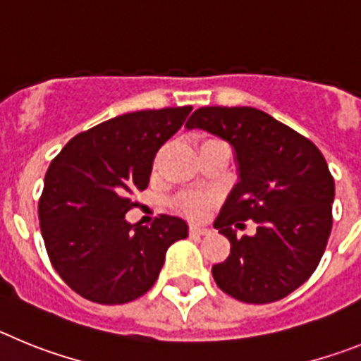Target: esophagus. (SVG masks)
Wrapping results in <instances>:
<instances>
[{"label": "esophagus", "mask_w": 361, "mask_h": 361, "mask_svg": "<svg viewBox=\"0 0 361 361\" xmlns=\"http://www.w3.org/2000/svg\"><path fill=\"white\" fill-rule=\"evenodd\" d=\"M209 233H212V229L204 228V226H190V235H209Z\"/></svg>", "instance_id": "obj_1"}]
</instances>
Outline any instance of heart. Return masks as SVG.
I'll return each mask as SVG.
<instances>
[{"mask_svg":"<svg viewBox=\"0 0 361 361\" xmlns=\"http://www.w3.org/2000/svg\"><path fill=\"white\" fill-rule=\"evenodd\" d=\"M213 204H215V197L209 193H183L175 197L171 208L188 219L199 220L212 212Z\"/></svg>","mask_w":361,"mask_h":361,"instance_id":"heart-1","label":"heart"}]
</instances>
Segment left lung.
<instances>
[{"mask_svg":"<svg viewBox=\"0 0 361 361\" xmlns=\"http://www.w3.org/2000/svg\"><path fill=\"white\" fill-rule=\"evenodd\" d=\"M188 130L224 139L235 152L238 183L215 220L231 244L212 267L216 286L245 304H269L314 273L333 228L334 180L320 149L304 135L250 106H204ZM255 219L253 238L236 237Z\"/></svg>","mask_w":361,"mask_h":361,"instance_id":"1","label":"left lung"}]
</instances>
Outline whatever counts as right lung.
I'll use <instances>...</instances> for the list:
<instances>
[{
  "instance_id": "obj_1",
  "label": "right lung",
  "mask_w": 361,
  "mask_h": 361,
  "mask_svg": "<svg viewBox=\"0 0 361 361\" xmlns=\"http://www.w3.org/2000/svg\"><path fill=\"white\" fill-rule=\"evenodd\" d=\"M191 106L117 116L66 142L44 175L39 226L54 269L97 304H126L157 280L166 251L188 237L183 219L130 224V197L148 188L153 159Z\"/></svg>"
}]
</instances>
